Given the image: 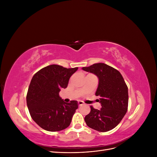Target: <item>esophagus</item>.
<instances>
[{
  "instance_id": "1",
  "label": "esophagus",
  "mask_w": 157,
  "mask_h": 157,
  "mask_svg": "<svg viewBox=\"0 0 157 157\" xmlns=\"http://www.w3.org/2000/svg\"><path fill=\"white\" fill-rule=\"evenodd\" d=\"M78 104L79 106H82V105H84V103H83V101H78Z\"/></svg>"
}]
</instances>
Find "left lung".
Instances as JSON below:
<instances>
[{"mask_svg": "<svg viewBox=\"0 0 157 157\" xmlns=\"http://www.w3.org/2000/svg\"><path fill=\"white\" fill-rule=\"evenodd\" d=\"M82 70L96 75L99 84L96 95L99 96L101 109L90 107L84 118L88 127L105 132L115 128L126 115L128 105V87L119 71L107 64L95 63Z\"/></svg>", "mask_w": 157, "mask_h": 157, "instance_id": "1", "label": "left lung"}]
</instances>
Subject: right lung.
I'll use <instances>...</instances> for the list:
<instances>
[{"label": "right lung", "mask_w": 157, "mask_h": 157, "mask_svg": "<svg viewBox=\"0 0 157 157\" xmlns=\"http://www.w3.org/2000/svg\"><path fill=\"white\" fill-rule=\"evenodd\" d=\"M77 69L50 65L33 77L27 94V105L33 120L42 129L57 132L70 125L78 102L66 103L59 93L61 89L67 87L70 77Z\"/></svg>", "instance_id": "1"}]
</instances>
